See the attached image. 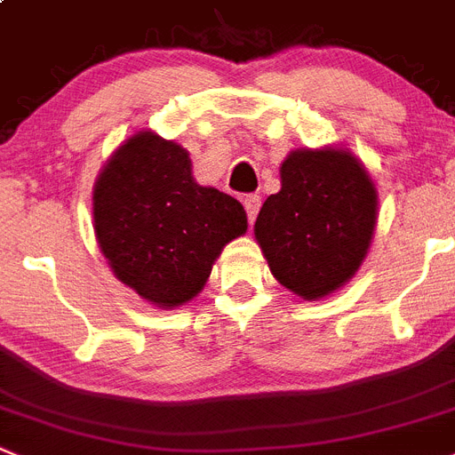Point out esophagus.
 <instances>
[{"instance_id":"esophagus-1","label":"esophagus","mask_w":455,"mask_h":455,"mask_svg":"<svg viewBox=\"0 0 455 455\" xmlns=\"http://www.w3.org/2000/svg\"><path fill=\"white\" fill-rule=\"evenodd\" d=\"M243 205H245V212H248V220L252 223L259 214V207H261V196H257V194H248V196L243 198Z\"/></svg>"}]
</instances>
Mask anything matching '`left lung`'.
Segmentation results:
<instances>
[{"label":"left lung","instance_id":"obj_1","mask_svg":"<svg viewBox=\"0 0 455 455\" xmlns=\"http://www.w3.org/2000/svg\"><path fill=\"white\" fill-rule=\"evenodd\" d=\"M281 189L254 223L270 272L297 297L331 295L360 270L378 223V189L350 151L295 149L281 163Z\"/></svg>","mask_w":455,"mask_h":455}]
</instances>
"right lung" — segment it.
I'll list each match as a JSON object with an SVG mask.
<instances>
[{"label":"right lung","mask_w":455,"mask_h":455,"mask_svg":"<svg viewBox=\"0 0 455 455\" xmlns=\"http://www.w3.org/2000/svg\"><path fill=\"white\" fill-rule=\"evenodd\" d=\"M93 230L116 279L158 308H176L201 292L248 216L236 198L194 180L183 147L140 132L95 180Z\"/></svg>","instance_id":"right-lung-1"}]
</instances>
